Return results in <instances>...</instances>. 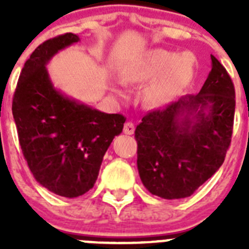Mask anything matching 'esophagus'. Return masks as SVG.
<instances>
[{"instance_id":"obj_1","label":"esophagus","mask_w":249,"mask_h":249,"mask_svg":"<svg viewBox=\"0 0 249 249\" xmlns=\"http://www.w3.org/2000/svg\"><path fill=\"white\" fill-rule=\"evenodd\" d=\"M123 132L126 133V135H133V132H135V124L132 122H126L124 123V126H123Z\"/></svg>"}]
</instances>
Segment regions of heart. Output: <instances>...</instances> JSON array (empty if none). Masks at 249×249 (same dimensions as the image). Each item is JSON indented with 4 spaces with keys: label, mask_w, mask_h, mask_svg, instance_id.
Here are the masks:
<instances>
[{
    "label": "heart",
    "mask_w": 249,
    "mask_h": 249,
    "mask_svg": "<svg viewBox=\"0 0 249 249\" xmlns=\"http://www.w3.org/2000/svg\"><path fill=\"white\" fill-rule=\"evenodd\" d=\"M160 76L143 92L144 103L160 107L177 96L195 74V58L190 53L176 56L166 50H153L122 72L124 82H143Z\"/></svg>",
    "instance_id": "1"
}]
</instances>
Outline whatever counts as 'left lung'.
<instances>
[{
  "instance_id": "1",
  "label": "left lung",
  "mask_w": 249,
  "mask_h": 249,
  "mask_svg": "<svg viewBox=\"0 0 249 249\" xmlns=\"http://www.w3.org/2000/svg\"><path fill=\"white\" fill-rule=\"evenodd\" d=\"M199 93L151 111L136 127L137 167L152 195L190 197L223 163L236 109L234 86L214 56Z\"/></svg>"
}]
</instances>
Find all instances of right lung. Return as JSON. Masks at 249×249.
Wrapping results in <instances>:
<instances>
[{
	"label": "right lung",
	"instance_id": "add662e5",
	"mask_svg": "<svg viewBox=\"0 0 249 249\" xmlns=\"http://www.w3.org/2000/svg\"><path fill=\"white\" fill-rule=\"evenodd\" d=\"M73 34L45 41L22 68L12 113L19 146L39 184L54 195L74 198L93 187L103 156L123 129L124 116L105 113L63 96L53 87L46 65L78 42Z\"/></svg>",
	"mask_w": 249,
	"mask_h": 249
}]
</instances>
